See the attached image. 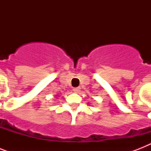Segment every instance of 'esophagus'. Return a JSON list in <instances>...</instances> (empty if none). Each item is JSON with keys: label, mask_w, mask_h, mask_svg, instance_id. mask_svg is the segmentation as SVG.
<instances>
[{"label": "esophagus", "mask_w": 151, "mask_h": 151, "mask_svg": "<svg viewBox=\"0 0 151 151\" xmlns=\"http://www.w3.org/2000/svg\"><path fill=\"white\" fill-rule=\"evenodd\" d=\"M73 92H77V93H78V92H79L81 91V88H79V87L74 88H73Z\"/></svg>", "instance_id": "34e87169"}]
</instances>
